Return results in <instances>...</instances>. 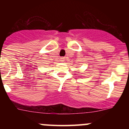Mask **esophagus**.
I'll return each instance as SVG.
<instances>
[{
  "label": "esophagus",
  "mask_w": 129,
  "mask_h": 129,
  "mask_svg": "<svg viewBox=\"0 0 129 129\" xmlns=\"http://www.w3.org/2000/svg\"><path fill=\"white\" fill-rule=\"evenodd\" d=\"M64 60H65V58H63V57H62V58H60L61 62H63V61H64Z\"/></svg>",
  "instance_id": "1"
}]
</instances>
